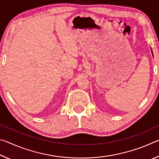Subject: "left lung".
<instances>
[{"instance_id": "8db88e82", "label": "left lung", "mask_w": 159, "mask_h": 159, "mask_svg": "<svg viewBox=\"0 0 159 159\" xmlns=\"http://www.w3.org/2000/svg\"><path fill=\"white\" fill-rule=\"evenodd\" d=\"M151 50H152V55H153V57H154V55H153V52H152V48H151Z\"/></svg>"}]
</instances>
